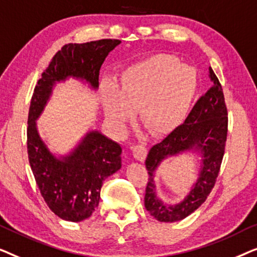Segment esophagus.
Listing matches in <instances>:
<instances>
[{
  "instance_id": "1",
  "label": "esophagus",
  "mask_w": 257,
  "mask_h": 257,
  "mask_svg": "<svg viewBox=\"0 0 257 257\" xmlns=\"http://www.w3.org/2000/svg\"><path fill=\"white\" fill-rule=\"evenodd\" d=\"M131 149H132V152H133V157H135L137 160L142 161V163H143V161L145 160V158H146V153H147L146 147L144 145H135V146H132Z\"/></svg>"
}]
</instances>
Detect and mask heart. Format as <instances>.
Wrapping results in <instances>:
<instances>
[{"instance_id": "heart-1", "label": "heart", "mask_w": 257, "mask_h": 257, "mask_svg": "<svg viewBox=\"0 0 257 257\" xmlns=\"http://www.w3.org/2000/svg\"><path fill=\"white\" fill-rule=\"evenodd\" d=\"M199 87L198 72L175 56L153 55L133 63L118 82L100 87L108 121L122 128L139 108V120L153 136L173 132L185 120Z\"/></svg>"}]
</instances>
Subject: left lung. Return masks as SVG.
Wrapping results in <instances>:
<instances>
[{"label": "left lung", "instance_id": "left-lung-1", "mask_svg": "<svg viewBox=\"0 0 257 257\" xmlns=\"http://www.w3.org/2000/svg\"><path fill=\"white\" fill-rule=\"evenodd\" d=\"M210 89L196 101L184 124L178 126L163 142L151 147L145 165L149 173L145 207L160 222H175L195 212L214 187L219 174L227 139V107L222 86L209 68ZM191 153L200 157L198 178L180 203L170 205L156 192L155 173L165 160Z\"/></svg>", "mask_w": 257, "mask_h": 257}]
</instances>
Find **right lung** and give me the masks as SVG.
<instances>
[{"label":"right lung","instance_id":"add662e5","mask_svg":"<svg viewBox=\"0 0 257 257\" xmlns=\"http://www.w3.org/2000/svg\"><path fill=\"white\" fill-rule=\"evenodd\" d=\"M120 43L100 40L64 45L35 86L28 117V157L44 201L65 221L79 222L91 216L103 181L121 168L122 149L98 130H89L68 153H55L42 138L37 120L59 83L72 78L96 92L101 65Z\"/></svg>","mask_w":257,"mask_h":257}]
</instances>
